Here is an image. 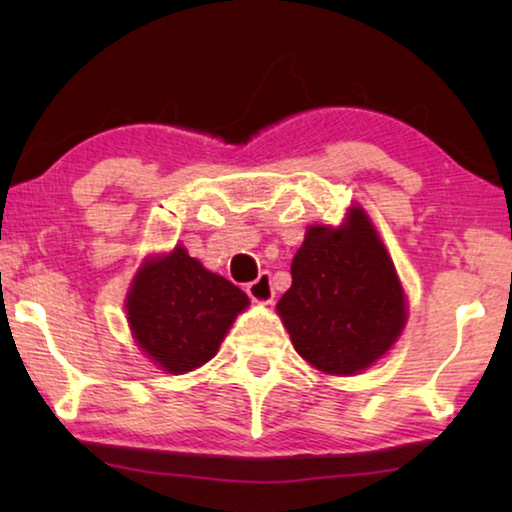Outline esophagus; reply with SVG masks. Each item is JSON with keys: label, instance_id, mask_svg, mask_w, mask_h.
I'll return each mask as SVG.
<instances>
[{"label": "esophagus", "instance_id": "obj_1", "mask_svg": "<svg viewBox=\"0 0 512 512\" xmlns=\"http://www.w3.org/2000/svg\"><path fill=\"white\" fill-rule=\"evenodd\" d=\"M247 293L251 300H256V303H272V298H275V289H272L268 272H261L256 282L247 284Z\"/></svg>", "mask_w": 512, "mask_h": 512}]
</instances>
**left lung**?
I'll return each instance as SVG.
<instances>
[{"mask_svg": "<svg viewBox=\"0 0 512 512\" xmlns=\"http://www.w3.org/2000/svg\"><path fill=\"white\" fill-rule=\"evenodd\" d=\"M291 279L277 312L296 352L321 373L352 375L373 366L403 331L401 282L359 207L349 209L338 230H307Z\"/></svg>", "mask_w": 512, "mask_h": 512, "instance_id": "obj_1", "label": "left lung"}]
</instances>
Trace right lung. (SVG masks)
Listing matches in <instances>:
<instances>
[{
	"instance_id": "right-lung-1",
	"label": "right lung",
	"mask_w": 512,
	"mask_h": 512,
	"mask_svg": "<svg viewBox=\"0 0 512 512\" xmlns=\"http://www.w3.org/2000/svg\"><path fill=\"white\" fill-rule=\"evenodd\" d=\"M247 305V293L202 268L184 247L144 263L125 303L137 345L174 375L214 359L237 312Z\"/></svg>"
}]
</instances>
